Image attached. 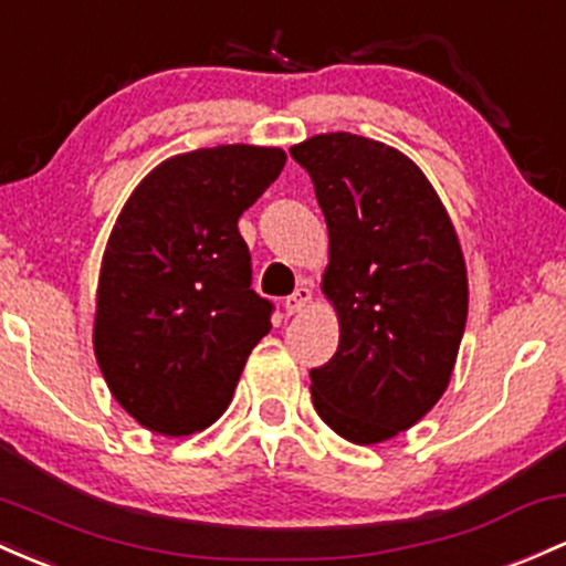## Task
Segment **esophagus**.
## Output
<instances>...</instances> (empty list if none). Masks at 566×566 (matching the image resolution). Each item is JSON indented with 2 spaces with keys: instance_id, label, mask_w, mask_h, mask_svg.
Segmentation results:
<instances>
[{
  "instance_id": "34e87169",
  "label": "esophagus",
  "mask_w": 566,
  "mask_h": 566,
  "mask_svg": "<svg viewBox=\"0 0 566 566\" xmlns=\"http://www.w3.org/2000/svg\"><path fill=\"white\" fill-rule=\"evenodd\" d=\"M308 303H312V290L308 287H297L293 295L287 297V301H284V308H287V314H301L303 308L308 306Z\"/></svg>"
}]
</instances>
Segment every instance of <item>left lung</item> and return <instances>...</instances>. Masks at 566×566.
I'll return each instance as SVG.
<instances>
[{
  "label": "left lung",
  "mask_w": 566,
  "mask_h": 566,
  "mask_svg": "<svg viewBox=\"0 0 566 566\" xmlns=\"http://www.w3.org/2000/svg\"><path fill=\"white\" fill-rule=\"evenodd\" d=\"M290 155L325 214L322 293L340 333L331 363L312 370L314 411L349 443H384L449 389L470 303L462 244L406 153L335 132Z\"/></svg>",
  "instance_id": "1"
}]
</instances>
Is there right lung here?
Here are the masks:
<instances>
[{
	"instance_id": "add662e5",
	"label": "right lung",
	"mask_w": 566,
	"mask_h": 566,
	"mask_svg": "<svg viewBox=\"0 0 566 566\" xmlns=\"http://www.w3.org/2000/svg\"><path fill=\"white\" fill-rule=\"evenodd\" d=\"M284 160L282 147L258 145L171 155L123 203L98 271L93 354L145 430L182 438L214 424L269 335L239 217Z\"/></svg>"
}]
</instances>
